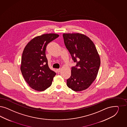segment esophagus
Instances as JSON below:
<instances>
[{
    "label": "esophagus",
    "mask_w": 127,
    "mask_h": 127,
    "mask_svg": "<svg viewBox=\"0 0 127 127\" xmlns=\"http://www.w3.org/2000/svg\"><path fill=\"white\" fill-rule=\"evenodd\" d=\"M61 68H59V69H56V71H57V73H60V71H61Z\"/></svg>",
    "instance_id": "esophagus-1"
}]
</instances>
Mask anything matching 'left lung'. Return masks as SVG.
<instances>
[{"instance_id": "1", "label": "left lung", "mask_w": 127, "mask_h": 127, "mask_svg": "<svg viewBox=\"0 0 127 127\" xmlns=\"http://www.w3.org/2000/svg\"><path fill=\"white\" fill-rule=\"evenodd\" d=\"M64 44L76 65L71 67V75L66 80L68 87L75 92L87 89L96 78L100 60L96 46L85 35L63 34Z\"/></svg>"}]
</instances>
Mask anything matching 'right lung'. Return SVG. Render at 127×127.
<instances>
[{
    "mask_svg": "<svg viewBox=\"0 0 127 127\" xmlns=\"http://www.w3.org/2000/svg\"><path fill=\"white\" fill-rule=\"evenodd\" d=\"M59 35L46 34L36 36L27 44L22 53L21 70L32 89L44 91L52 83L56 73L51 70L45 55L47 45Z\"/></svg>",
    "mask_w": 127,
    "mask_h": 127,
    "instance_id": "add662e5",
    "label": "right lung"
}]
</instances>
